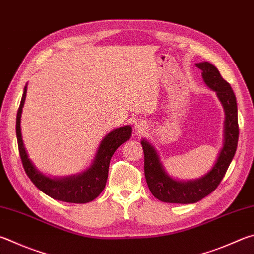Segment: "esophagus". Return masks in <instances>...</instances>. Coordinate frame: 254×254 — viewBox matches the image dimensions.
<instances>
[{"mask_svg": "<svg viewBox=\"0 0 254 254\" xmlns=\"http://www.w3.org/2000/svg\"><path fill=\"white\" fill-rule=\"evenodd\" d=\"M135 130H136V132H137V133H141V132H143V131H145V130H146V126H145L144 123H142V122L136 123V126H135Z\"/></svg>", "mask_w": 254, "mask_h": 254, "instance_id": "obj_1", "label": "esophagus"}]
</instances>
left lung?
<instances>
[{"mask_svg": "<svg viewBox=\"0 0 254 254\" xmlns=\"http://www.w3.org/2000/svg\"><path fill=\"white\" fill-rule=\"evenodd\" d=\"M196 66L202 71L205 84L216 92L224 108V144L218 161L209 173L195 181L179 182L165 173L153 146L145 140L141 142L144 152V174L147 187L156 199L168 203H195L213 192L227 173L238 146V107L232 87L211 63H199Z\"/></svg>", "mask_w": 254, "mask_h": 254, "instance_id": "8db88e82", "label": "left lung"}]
</instances>
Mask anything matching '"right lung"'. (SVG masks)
Instances as JSON below:
<instances>
[{"label":"right lung","instance_id":"1","mask_svg":"<svg viewBox=\"0 0 254 254\" xmlns=\"http://www.w3.org/2000/svg\"><path fill=\"white\" fill-rule=\"evenodd\" d=\"M26 96V86L23 92L16 115V137L18 152L27 177L35 187L54 200L68 203H86L94 200L103 191L108 180L109 165L118 147L131 137L132 128L126 126L114 130L104 137L92 167L84 173L65 179H50L40 173L27 156L21 134V114Z\"/></svg>","mask_w":254,"mask_h":254}]
</instances>
